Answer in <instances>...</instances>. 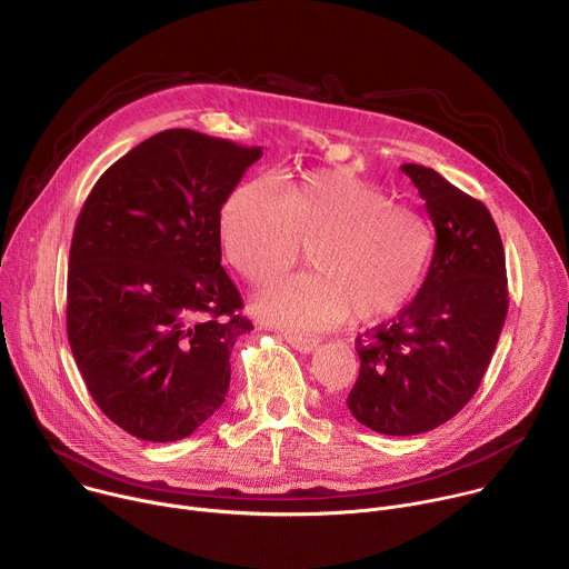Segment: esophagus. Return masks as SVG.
I'll return each mask as SVG.
<instances>
[{"label": "esophagus", "instance_id": "obj_1", "mask_svg": "<svg viewBox=\"0 0 569 569\" xmlns=\"http://www.w3.org/2000/svg\"><path fill=\"white\" fill-rule=\"evenodd\" d=\"M283 340H286L290 347H295L297 351H301V353H312V351H317V347L321 345L319 338H312V336H297V333H283Z\"/></svg>", "mask_w": 569, "mask_h": 569}]
</instances>
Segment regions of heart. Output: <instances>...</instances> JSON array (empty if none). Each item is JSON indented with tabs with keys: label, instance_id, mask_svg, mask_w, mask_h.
Instances as JSON below:
<instances>
[{
	"label": "heart",
	"instance_id": "obj_1",
	"mask_svg": "<svg viewBox=\"0 0 569 569\" xmlns=\"http://www.w3.org/2000/svg\"><path fill=\"white\" fill-rule=\"evenodd\" d=\"M220 248L252 286L290 270L308 246L312 272L283 279L254 310L286 329H331L353 315L376 323L419 290L430 254L428 224L347 171H310L283 193L270 178L240 182L218 216Z\"/></svg>",
	"mask_w": 569,
	"mask_h": 569
}]
</instances>
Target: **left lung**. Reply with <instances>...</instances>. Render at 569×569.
<instances>
[{
	"label": "left lung",
	"instance_id": "obj_1",
	"mask_svg": "<svg viewBox=\"0 0 569 569\" xmlns=\"http://www.w3.org/2000/svg\"><path fill=\"white\" fill-rule=\"evenodd\" d=\"M400 171L426 200L435 252L412 303L356 340L360 376L347 405L380 435L412 437L443 426L475 396L505 329L509 290L489 209L435 169Z\"/></svg>",
	"mask_w": 569,
	"mask_h": 569
}]
</instances>
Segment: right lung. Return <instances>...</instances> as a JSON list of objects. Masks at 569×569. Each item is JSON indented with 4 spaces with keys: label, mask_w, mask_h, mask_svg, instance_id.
<instances>
[{
    "label": "right lung",
    "mask_w": 569,
    "mask_h": 569,
    "mask_svg": "<svg viewBox=\"0 0 569 569\" xmlns=\"http://www.w3.org/2000/svg\"><path fill=\"white\" fill-rule=\"evenodd\" d=\"M263 154L164 130L101 176L73 227L67 338L101 412L137 439L189 437L224 402L252 331L220 266L218 216Z\"/></svg>",
    "instance_id": "1"
}]
</instances>
